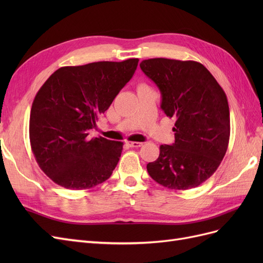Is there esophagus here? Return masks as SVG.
Returning a JSON list of instances; mask_svg holds the SVG:
<instances>
[{
	"mask_svg": "<svg viewBox=\"0 0 263 263\" xmlns=\"http://www.w3.org/2000/svg\"><path fill=\"white\" fill-rule=\"evenodd\" d=\"M126 145L128 147H133V148H138L142 146V142L139 141H126Z\"/></svg>",
	"mask_w": 263,
	"mask_h": 263,
	"instance_id": "esophagus-1",
	"label": "esophagus"
}]
</instances>
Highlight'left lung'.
<instances>
[{
  "label": "left lung",
  "instance_id": "8db88e82",
  "mask_svg": "<svg viewBox=\"0 0 263 263\" xmlns=\"http://www.w3.org/2000/svg\"><path fill=\"white\" fill-rule=\"evenodd\" d=\"M140 68L159 87L161 108L176 118L174 144L161 145L149 176L171 190L196 187L217 170L230 135L227 97L202 63L154 58Z\"/></svg>",
  "mask_w": 263,
  "mask_h": 263
}]
</instances>
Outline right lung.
<instances>
[{"label":"right lung","mask_w":263,"mask_h":263,"mask_svg":"<svg viewBox=\"0 0 263 263\" xmlns=\"http://www.w3.org/2000/svg\"><path fill=\"white\" fill-rule=\"evenodd\" d=\"M138 61L62 67L37 92L29 118L30 146L38 165L58 185L86 190L112 176L123 142L89 134L130 80Z\"/></svg>","instance_id":"1"}]
</instances>
